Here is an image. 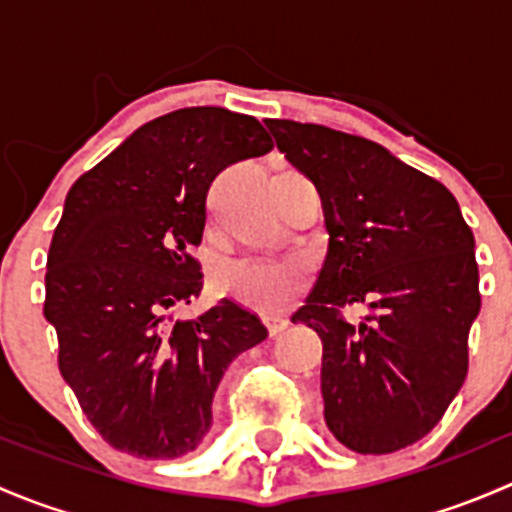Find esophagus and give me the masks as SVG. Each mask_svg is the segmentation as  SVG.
Segmentation results:
<instances>
[{"instance_id":"1","label":"esophagus","mask_w":512,"mask_h":512,"mask_svg":"<svg viewBox=\"0 0 512 512\" xmlns=\"http://www.w3.org/2000/svg\"><path fill=\"white\" fill-rule=\"evenodd\" d=\"M262 322H265L267 332H270L272 337H275V334H280V332H285V329L289 327V319L287 317H265V319H262Z\"/></svg>"}]
</instances>
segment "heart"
Returning <instances> with one entry per match:
<instances>
[{
	"mask_svg": "<svg viewBox=\"0 0 512 512\" xmlns=\"http://www.w3.org/2000/svg\"><path fill=\"white\" fill-rule=\"evenodd\" d=\"M304 267L294 260L230 257L215 270V289L257 312H280L302 292Z\"/></svg>",
	"mask_w": 512,
	"mask_h": 512,
	"instance_id": "1",
	"label": "heart"
}]
</instances>
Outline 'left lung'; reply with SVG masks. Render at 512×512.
I'll use <instances>...</instances> for the list:
<instances>
[{
    "mask_svg": "<svg viewBox=\"0 0 512 512\" xmlns=\"http://www.w3.org/2000/svg\"><path fill=\"white\" fill-rule=\"evenodd\" d=\"M277 148L319 190L329 252L292 317L322 339L324 421L356 453L421 441L468 374L480 312L476 240L456 198L384 146L270 118ZM364 301V323L341 307Z\"/></svg>",
    "mask_w": 512,
    "mask_h": 512,
    "instance_id": "obj_1",
    "label": "left lung"
}]
</instances>
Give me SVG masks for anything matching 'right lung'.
Listing matches in <instances>:
<instances>
[{
	"label": "right lung",
	"instance_id": "add662e5",
	"mask_svg": "<svg viewBox=\"0 0 512 512\" xmlns=\"http://www.w3.org/2000/svg\"><path fill=\"white\" fill-rule=\"evenodd\" d=\"M270 151L257 118L178 108L71 185L46 260L44 317L61 376L116 451L160 461L195 451L225 369L267 339L232 299L195 319L173 322L170 309L203 289L193 247L215 175Z\"/></svg>",
	"mask_w": 512,
	"mask_h": 512
}]
</instances>
